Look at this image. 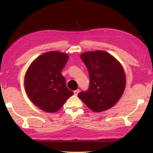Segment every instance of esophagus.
Listing matches in <instances>:
<instances>
[{
  "label": "esophagus",
  "instance_id": "esophagus-1",
  "mask_svg": "<svg viewBox=\"0 0 153 153\" xmlns=\"http://www.w3.org/2000/svg\"><path fill=\"white\" fill-rule=\"evenodd\" d=\"M78 92H79V89H76V90L74 91V94H75V95L76 96L78 94Z\"/></svg>",
  "mask_w": 153,
  "mask_h": 153
}]
</instances>
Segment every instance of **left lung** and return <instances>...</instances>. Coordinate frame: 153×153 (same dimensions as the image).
<instances>
[{
    "mask_svg": "<svg viewBox=\"0 0 153 153\" xmlns=\"http://www.w3.org/2000/svg\"><path fill=\"white\" fill-rule=\"evenodd\" d=\"M80 57L89 71L90 82L88 90L78 96L95 112L112 108L121 98L126 86L121 64L102 50L85 52Z\"/></svg>",
    "mask_w": 153,
    "mask_h": 153,
    "instance_id": "obj_1",
    "label": "left lung"
}]
</instances>
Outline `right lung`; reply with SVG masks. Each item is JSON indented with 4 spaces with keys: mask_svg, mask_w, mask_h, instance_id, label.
I'll return each instance as SVG.
<instances>
[{
    "mask_svg": "<svg viewBox=\"0 0 153 153\" xmlns=\"http://www.w3.org/2000/svg\"><path fill=\"white\" fill-rule=\"evenodd\" d=\"M68 59V54L56 51L45 53L32 62L26 72V93L45 112H57L74 94L68 89L61 73Z\"/></svg>",
    "mask_w": 153,
    "mask_h": 153,
    "instance_id": "obj_1",
    "label": "right lung"
}]
</instances>
